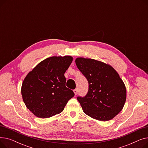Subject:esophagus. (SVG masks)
I'll list each match as a JSON object with an SVG mask.
<instances>
[{
	"label": "esophagus",
	"instance_id": "34e87169",
	"mask_svg": "<svg viewBox=\"0 0 148 148\" xmlns=\"http://www.w3.org/2000/svg\"><path fill=\"white\" fill-rule=\"evenodd\" d=\"M74 94L76 95L77 94H78V89H75L74 90Z\"/></svg>",
	"mask_w": 148,
	"mask_h": 148
}]
</instances>
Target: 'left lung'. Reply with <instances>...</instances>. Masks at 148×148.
Here are the masks:
<instances>
[{
  "instance_id": "obj_1",
  "label": "left lung",
  "mask_w": 148,
  "mask_h": 148,
  "mask_svg": "<svg viewBox=\"0 0 148 148\" xmlns=\"http://www.w3.org/2000/svg\"><path fill=\"white\" fill-rule=\"evenodd\" d=\"M75 64L89 83L87 95L77 97L85 114L100 121L112 119L127 99L125 85L109 64L90 58H77Z\"/></svg>"
}]
</instances>
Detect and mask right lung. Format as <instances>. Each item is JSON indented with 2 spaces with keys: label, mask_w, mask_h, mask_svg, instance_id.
Returning a JSON list of instances; mask_svg holds the SVG:
<instances>
[{
  "label": "right lung",
  "mask_w": 148,
  "mask_h": 148,
  "mask_svg": "<svg viewBox=\"0 0 148 148\" xmlns=\"http://www.w3.org/2000/svg\"><path fill=\"white\" fill-rule=\"evenodd\" d=\"M73 59L71 56L48 58L26 76L21 89L23 100L36 117L48 118L60 113L74 96L65 86L64 75Z\"/></svg>",
  "instance_id": "1"
}]
</instances>
